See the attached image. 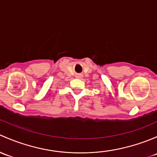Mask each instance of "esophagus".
<instances>
[{
  "label": "esophagus",
  "mask_w": 157,
  "mask_h": 157,
  "mask_svg": "<svg viewBox=\"0 0 157 157\" xmlns=\"http://www.w3.org/2000/svg\"><path fill=\"white\" fill-rule=\"evenodd\" d=\"M76 77H77V78H82V75H78Z\"/></svg>",
  "instance_id": "obj_1"
}]
</instances>
